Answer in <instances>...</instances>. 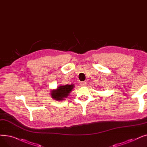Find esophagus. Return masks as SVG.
<instances>
[{
  "label": "esophagus",
  "instance_id": "obj_1",
  "mask_svg": "<svg viewBox=\"0 0 147 147\" xmlns=\"http://www.w3.org/2000/svg\"><path fill=\"white\" fill-rule=\"evenodd\" d=\"M86 82H82L81 83H80V84H81V86H85L86 85Z\"/></svg>",
  "mask_w": 147,
  "mask_h": 147
}]
</instances>
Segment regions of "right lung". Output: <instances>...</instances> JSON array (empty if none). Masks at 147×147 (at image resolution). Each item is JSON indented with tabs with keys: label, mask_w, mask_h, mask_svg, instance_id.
I'll return each mask as SVG.
<instances>
[{
	"label": "right lung",
	"mask_w": 147,
	"mask_h": 147,
	"mask_svg": "<svg viewBox=\"0 0 147 147\" xmlns=\"http://www.w3.org/2000/svg\"><path fill=\"white\" fill-rule=\"evenodd\" d=\"M74 88V85L72 84H66L64 86H61L57 88L56 90H52L51 96L55 100H63V98H67L69 94L70 93Z\"/></svg>",
	"instance_id": "obj_1"
}]
</instances>
